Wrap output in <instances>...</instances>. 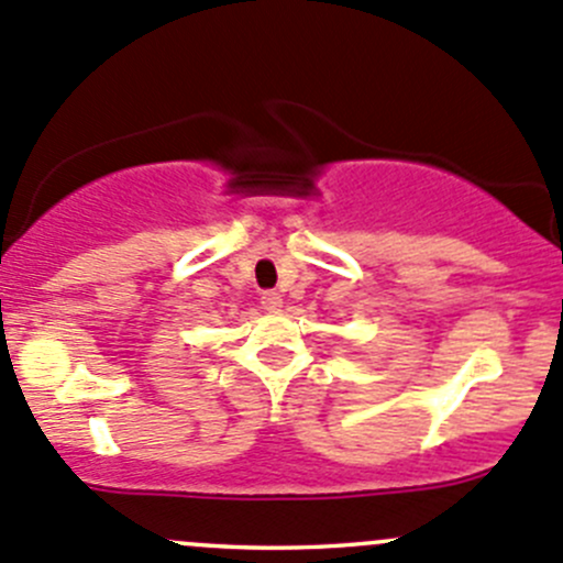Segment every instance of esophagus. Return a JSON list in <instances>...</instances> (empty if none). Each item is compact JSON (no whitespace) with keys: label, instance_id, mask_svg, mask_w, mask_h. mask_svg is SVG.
Here are the masks:
<instances>
[{"label":"esophagus","instance_id":"esophagus-1","mask_svg":"<svg viewBox=\"0 0 563 563\" xmlns=\"http://www.w3.org/2000/svg\"><path fill=\"white\" fill-rule=\"evenodd\" d=\"M260 303H263V309H268V311H279L282 309V295L276 292V289H265V292L260 295Z\"/></svg>","mask_w":563,"mask_h":563}]
</instances>
